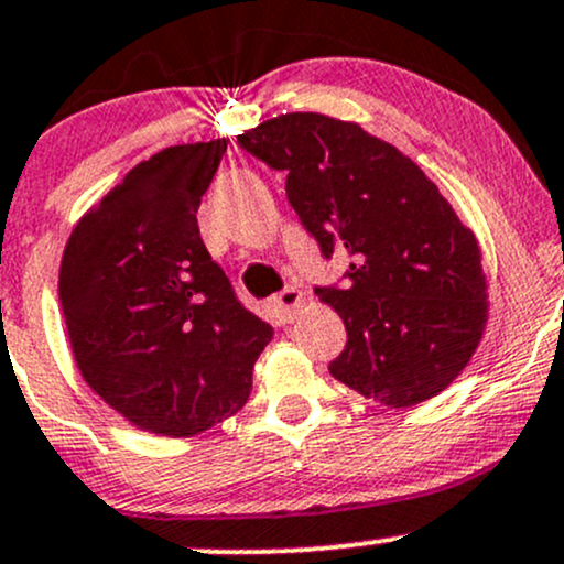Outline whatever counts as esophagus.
<instances>
[{"mask_svg":"<svg viewBox=\"0 0 564 564\" xmlns=\"http://www.w3.org/2000/svg\"><path fill=\"white\" fill-rule=\"evenodd\" d=\"M302 292L300 289H283L281 294H275L272 296V307H275L278 313H281V318L283 321H292L294 315H296V311H300L302 307Z\"/></svg>","mask_w":564,"mask_h":564,"instance_id":"esophagus-1","label":"esophagus"}]
</instances>
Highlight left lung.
<instances>
[{"instance_id": "obj_1", "label": "left lung", "mask_w": 564, "mask_h": 564, "mask_svg": "<svg viewBox=\"0 0 564 564\" xmlns=\"http://www.w3.org/2000/svg\"><path fill=\"white\" fill-rule=\"evenodd\" d=\"M286 171L289 203L321 251L350 253L348 286L315 289L348 329L334 380L391 410L466 369L490 318L481 246L414 160L358 122L286 111L238 135Z\"/></svg>"}]
</instances>
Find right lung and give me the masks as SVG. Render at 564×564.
I'll return each mask as SVG.
<instances>
[{
	"mask_svg": "<svg viewBox=\"0 0 564 564\" xmlns=\"http://www.w3.org/2000/svg\"><path fill=\"white\" fill-rule=\"evenodd\" d=\"M230 139L165 147L79 216L58 270L90 391L147 433L187 438L243 410L270 324L235 300L197 230Z\"/></svg>",
	"mask_w": 564,
	"mask_h": 564,
	"instance_id": "obj_1",
	"label": "right lung"
}]
</instances>
